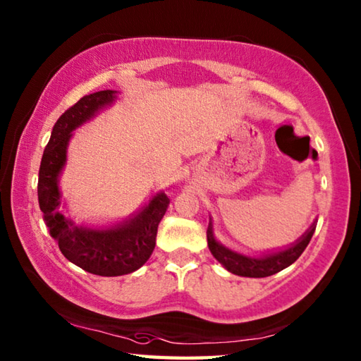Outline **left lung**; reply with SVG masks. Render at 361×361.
<instances>
[{
	"mask_svg": "<svg viewBox=\"0 0 361 361\" xmlns=\"http://www.w3.org/2000/svg\"><path fill=\"white\" fill-rule=\"evenodd\" d=\"M314 231H316V226L312 224L310 231H307L293 246L284 249V251L268 254V255H264V257H257V259L233 252L231 249L219 245L213 237L212 224L208 226L207 240H208L209 251H212V254L214 255V259L218 260L219 264L224 265L231 273L238 274V276H247V278H265V276H271V274H276L278 271L292 265L293 262L303 254L306 246L310 245Z\"/></svg>",
	"mask_w": 361,
	"mask_h": 361,
	"instance_id": "8db88e82",
	"label": "left lung"
}]
</instances>
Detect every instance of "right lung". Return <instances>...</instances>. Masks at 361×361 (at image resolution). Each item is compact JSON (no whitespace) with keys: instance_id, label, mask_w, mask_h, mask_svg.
<instances>
[{"instance_id":"right-lung-1","label":"right lung","mask_w":361,"mask_h":361,"mask_svg":"<svg viewBox=\"0 0 361 361\" xmlns=\"http://www.w3.org/2000/svg\"><path fill=\"white\" fill-rule=\"evenodd\" d=\"M115 94L116 91L104 90L83 96L58 118L44 149L37 181L39 208L60 251L72 264L97 276H123L145 264L156 246L158 226L170 202L166 194L154 195L135 218L106 231L75 226L56 212L61 203L58 175L66 162L71 133L112 104Z\"/></svg>"}]
</instances>
